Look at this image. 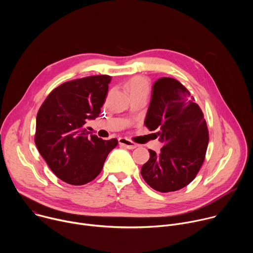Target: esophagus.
<instances>
[{"label": "esophagus", "mask_w": 253, "mask_h": 253, "mask_svg": "<svg viewBox=\"0 0 253 253\" xmlns=\"http://www.w3.org/2000/svg\"><path fill=\"white\" fill-rule=\"evenodd\" d=\"M118 141H119V144L121 146H123L127 149H134L137 147V144L128 138H119Z\"/></svg>", "instance_id": "obj_1"}]
</instances>
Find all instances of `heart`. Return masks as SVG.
Wrapping results in <instances>:
<instances>
[{"label":"heart","instance_id":"b5f03b06","mask_svg":"<svg viewBox=\"0 0 253 253\" xmlns=\"http://www.w3.org/2000/svg\"><path fill=\"white\" fill-rule=\"evenodd\" d=\"M126 88L132 97L139 95L148 96L150 91V85L148 80L142 76H134L126 83Z\"/></svg>","mask_w":253,"mask_h":253}]
</instances>
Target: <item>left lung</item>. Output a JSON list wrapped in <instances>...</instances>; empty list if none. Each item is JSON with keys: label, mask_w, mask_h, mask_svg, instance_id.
<instances>
[{"label": "left lung", "mask_w": 253, "mask_h": 253, "mask_svg": "<svg viewBox=\"0 0 253 253\" xmlns=\"http://www.w3.org/2000/svg\"><path fill=\"white\" fill-rule=\"evenodd\" d=\"M145 126L164 143L160 153L149 149L150 158L141 168L145 182L159 192L187 186L199 172L209 135L200 107L179 81L163 77L152 88Z\"/></svg>", "instance_id": "1"}]
</instances>
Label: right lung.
I'll return each mask as SVG.
<instances>
[{"label": "right lung", "instance_id": "1", "mask_svg": "<svg viewBox=\"0 0 253 253\" xmlns=\"http://www.w3.org/2000/svg\"><path fill=\"white\" fill-rule=\"evenodd\" d=\"M111 77L89 76L55 88L36 119L35 143L53 173L71 185L94 180L118 144L89 135L85 125L99 116Z\"/></svg>", "mask_w": 253, "mask_h": 253}]
</instances>
